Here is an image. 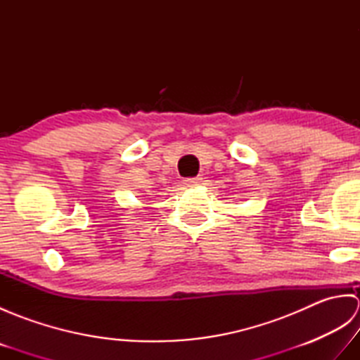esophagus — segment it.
I'll return each mask as SVG.
<instances>
[{
	"mask_svg": "<svg viewBox=\"0 0 360 360\" xmlns=\"http://www.w3.org/2000/svg\"><path fill=\"white\" fill-rule=\"evenodd\" d=\"M201 182H202V178H190V179L186 181V184L188 187H195V186H200Z\"/></svg>",
	"mask_w": 360,
	"mask_h": 360,
	"instance_id": "obj_1",
	"label": "esophagus"
}]
</instances>
